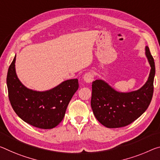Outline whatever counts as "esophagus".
Masks as SVG:
<instances>
[{"label":"esophagus","mask_w":160,"mask_h":160,"mask_svg":"<svg viewBox=\"0 0 160 160\" xmlns=\"http://www.w3.org/2000/svg\"><path fill=\"white\" fill-rule=\"evenodd\" d=\"M94 80V76L91 72H87L83 75V80L86 83L92 82Z\"/></svg>","instance_id":"1"}]
</instances>
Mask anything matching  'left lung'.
Here are the masks:
<instances>
[{"instance_id":"1","label":"left lung","mask_w":160,"mask_h":160,"mask_svg":"<svg viewBox=\"0 0 160 160\" xmlns=\"http://www.w3.org/2000/svg\"><path fill=\"white\" fill-rule=\"evenodd\" d=\"M151 70L148 80L140 89L120 92L102 80L93 81L91 108L97 120L106 128H118L130 125L145 112L154 91L155 65L148 46L145 48Z\"/></svg>"}]
</instances>
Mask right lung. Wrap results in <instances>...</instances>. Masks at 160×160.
Returning a JSON list of instances; mask_svg holds the SVG:
<instances>
[{
	"mask_svg": "<svg viewBox=\"0 0 160 160\" xmlns=\"http://www.w3.org/2000/svg\"><path fill=\"white\" fill-rule=\"evenodd\" d=\"M15 62L16 56L9 66L6 79L9 100L15 112L35 128H55L62 120L68 104L78 89V80H65L43 92L30 90L18 78Z\"/></svg>",
	"mask_w": 160,
	"mask_h": 160,
	"instance_id": "right-lung-1",
	"label": "right lung"
}]
</instances>
